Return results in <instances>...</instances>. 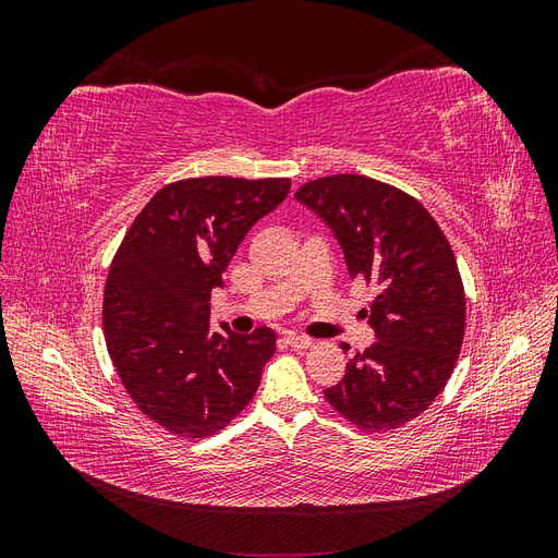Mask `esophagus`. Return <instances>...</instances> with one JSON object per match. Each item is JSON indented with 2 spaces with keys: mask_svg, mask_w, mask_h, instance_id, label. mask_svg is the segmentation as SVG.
Returning <instances> with one entry per match:
<instances>
[{
  "mask_svg": "<svg viewBox=\"0 0 558 558\" xmlns=\"http://www.w3.org/2000/svg\"><path fill=\"white\" fill-rule=\"evenodd\" d=\"M286 344L293 347V349H310L314 342L310 340V337H302V335L289 332V335H286Z\"/></svg>",
  "mask_w": 558,
  "mask_h": 558,
  "instance_id": "esophagus-1",
  "label": "esophagus"
}]
</instances>
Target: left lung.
Returning <instances> with one entry per match:
<instances>
[{
  "mask_svg": "<svg viewBox=\"0 0 558 558\" xmlns=\"http://www.w3.org/2000/svg\"><path fill=\"white\" fill-rule=\"evenodd\" d=\"M295 197L332 230L351 279L377 289L365 312L377 342L326 400L367 433L404 426L442 391L463 344L465 293L445 232L418 199L361 174L310 181Z\"/></svg>",
  "mask_w": 558,
  "mask_h": 558,
  "instance_id": "left-lung-1",
  "label": "left lung"
}]
</instances>
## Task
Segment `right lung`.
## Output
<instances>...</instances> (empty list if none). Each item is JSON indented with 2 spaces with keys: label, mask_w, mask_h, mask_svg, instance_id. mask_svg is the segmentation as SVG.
<instances>
[{
  "label": "right lung",
  "mask_w": 558,
  "mask_h": 558,
  "mask_svg": "<svg viewBox=\"0 0 558 558\" xmlns=\"http://www.w3.org/2000/svg\"><path fill=\"white\" fill-rule=\"evenodd\" d=\"M289 191L291 179L174 181L116 251L102 307L109 356L134 404L179 437L226 428L275 356L272 328L211 332L209 300L244 234Z\"/></svg>",
  "instance_id": "obj_1"
}]
</instances>
